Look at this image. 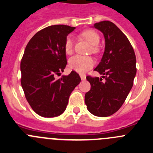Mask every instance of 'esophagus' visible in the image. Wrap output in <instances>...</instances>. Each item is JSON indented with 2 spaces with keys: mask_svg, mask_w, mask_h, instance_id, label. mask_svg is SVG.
Here are the masks:
<instances>
[{
  "mask_svg": "<svg viewBox=\"0 0 153 153\" xmlns=\"http://www.w3.org/2000/svg\"><path fill=\"white\" fill-rule=\"evenodd\" d=\"M80 78L82 80H85L86 79V76L83 75V74H80Z\"/></svg>",
  "mask_w": 153,
  "mask_h": 153,
  "instance_id": "esophagus-1",
  "label": "esophagus"
}]
</instances>
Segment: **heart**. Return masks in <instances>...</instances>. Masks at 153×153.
Instances as JSON below:
<instances>
[{
	"instance_id": "heart-1",
	"label": "heart",
	"mask_w": 153,
	"mask_h": 153,
	"mask_svg": "<svg viewBox=\"0 0 153 153\" xmlns=\"http://www.w3.org/2000/svg\"><path fill=\"white\" fill-rule=\"evenodd\" d=\"M81 36L89 41L92 46V52L97 53L99 48L97 44L100 43V35L93 30H86L81 33ZM74 48V38L71 35H68L64 41L65 52L70 54ZM94 64V60L91 56H84L81 55H76L70 59L69 66L70 69L78 73H85L90 70Z\"/></svg>"
}]
</instances>
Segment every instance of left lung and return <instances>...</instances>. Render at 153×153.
Wrapping results in <instances>:
<instances>
[{"label": "left lung", "mask_w": 153, "mask_h": 153, "mask_svg": "<svg viewBox=\"0 0 153 153\" xmlns=\"http://www.w3.org/2000/svg\"><path fill=\"white\" fill-rule=\"evenodd\" d=\"M94 27L103 33L106 42L102 60L94 70L102 76H86L91 87L85 94V103L92 114L106 117L118 111L132 89L136 55L126 36L111 21L96 23Z\"/></svg>", "instance_id": "8db88e82"}]
</instances>
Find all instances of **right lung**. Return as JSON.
Masks as SVG:
<instances>
[{"instance_id": "1", "label": "right lung", "mask_w": 153, "mask_h": 153, "mask_svg": "<svg viewBox=\"0 0 153 153\" xmlns=\"http://www.w3.org/2000/svg\"><path fill=\"white\" fill-rule=\"evenodd\" d=\"M75 27L53 25L38 31L28 42L21 62V83L33 111L44 117L61 115L70 93L80 83L72 71L56 79L67 64L64 41Z\"/></svg>"}]
</instances>
